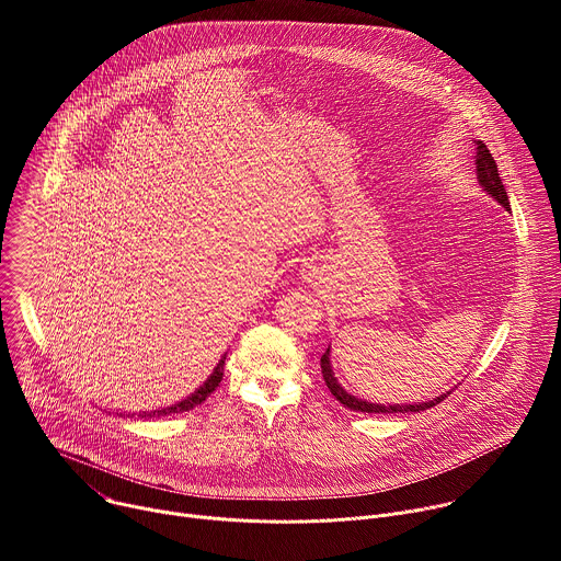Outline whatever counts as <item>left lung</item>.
<instances>
[{
	"label": "left lung",
	"instance_id": "1",
	"mask_svg": "<svg viewBox=\"0 0 561 561\" xmlns=\"http://www.w3.org/2000/svg\"><path fill=\"white\" fill-rule=\"evenodd\" d=\"M477 144V154H474V171H477V182L479 186H482L495 202H500L506 210H511V202H508V195H506V188L502 184V178L497 173V164L495 159L491 154V150L486 148V144L482 141H474ZM322 375H324V381L329 386V390L337 397V402L344 404L346 409L351 411H357V413H420V411H426L431 407H437L439 402H444V399L450 394V392H444L435 399H431V402H424V404H370V402H364V399L346 392L340 381L335 379V373L331 368V348H327V353L322 355Z\"/></svg>",
	"mask_w": 561,
	"mask_h": 561
}]
</instances>
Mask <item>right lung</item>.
I'll list each match as a JSON object with an SVG mask.
<instances>
[{"label": "right lung", "instance_id": "obj_1", "mask_svg": "<svg viewBox=\"0 0 561 561\" xmlns=\"http://www.w3.org/2000/svg\"><path fill=\"white\" fill-rule=\"evenodd\" d=\"M224 359H226V355L219 359V364L215 366V370H213V375L191 394V397H186V399H182L180 404H173V407H167V409H162V411H150V413H139V417H159V415H173V413H184V411H191V409H195L197 404H202V402H206V397L219 386V381H221V377H224Z\"/></svg>", "mask_w": 561, "mask_h": 561}]
</instances>
